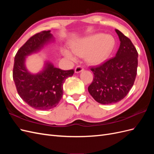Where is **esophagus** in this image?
<instances>
[{"label": "esophagus", "mask_w": 154, "mask_h": 154, "mask_svg": "<svg viewBox=\"0 0 154 154\" xmlns=\"http://www.w3.org/2000/svg\"><path fill=\"white\" fill-rule=\"evenodd\" d=\"M83 71V67L82 66H78L76 67L75 69H74V71L76 73H79Z\"/></svg>", "instance_id": "34e87169"}]
</instances>
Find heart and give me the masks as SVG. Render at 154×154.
<instances>
[{"label":"heart","mask_w":154,"mask_h":154,"mask_svg":"<svg viewBox=\"0 0 154 154\" xmlns=\"http://www.w3.org/2000/svg\"><path fill=\"white\" fill-rule=\"evenodd\" d=\"M114 46V40L110 35L97 34L77 42L72 46V51L64 50L63 54L68 59L76 60L78 57L86 55L90 63L98 64L103 62L109 57Z\"/></svg>","instance_id":"heart-1"}]
</instances>
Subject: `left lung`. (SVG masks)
<instances>
[{
  "label": "left lung",
  "mask_w": 154,
  "mask_h": 154,
  "mask_svg": "<svg viewBox=\"0 0 154 154\" xmlns=\"http://www.w3.org/2000/svg\"><path fill=\"white\" fill-rule=\"evenodd\" d=\"M120 40L116 57L92 67L94 78L88 91L97 102L112 104L123 100L134 85L137 75L138 53L132 42L118 29Z\"/></svg>",
  "instance_id": "1"
}]
</instances>
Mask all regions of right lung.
I'll use <instances>...</instances> for the list:
<instances>
[{
  "label": "right lung",
  "instance_id": "right-lung-1",
  "mask_svg": "<svg viewBox=\"0 0 154 154\" xmlns=\"http://www.w3.org/2000/svg\"><path fill=\"white\" fill-rule=\"evenodd\" d=\"M53 40L50 31H44L31 36L18 49L15 57L13 78L18 94L30 106L38 110H49L57 106L63 95V84L74 70L63 71L45 62L44 69L37 74L27 71L26 58L39 51Z\"/></svg>",
  "mask_w": 154,
  "mask_h": 154
}]
</instances>
